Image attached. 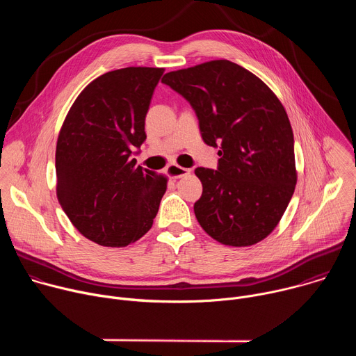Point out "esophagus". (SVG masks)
<instances>
[{
	"label": "esophagus",
	"instance_id": "1",
	"mask_svg": "<svg viewBox=\"0 0 356 356\" xmlns=\"http://www.w3.org/2000/svg\"><path fill=\"white\" fill-rule=\"evenodd\" d=\"M168 175L169 177L172 179H180V177H184V176H188L190 175V169L187 168H181L176 163H172L168 166Z\"/></svg>",
	"mask_w": 356,
	"mask_h": 356
}]
</instances>
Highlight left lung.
Masks as SVG:
<instances>
[{
  "label": "left lung",
  "instance_id": "left-lung-1",
  "mask_svg": "<svg viewBox=\"0 0 356 356\" xmlns=\"http://www.w3.org/2000/svg\"><path fill=\"white\" fill-rule=\"evenodd\" d=\"M162 83L188 101L202 140L220 147L217 170H194L202 183L197 221L224 245L262 241L280 221L297 181L282 103L261 79L229 60L170 72Z\"/></svg>",
  "mask_w": 356,
  "mask_h": 356
}]
</instances>
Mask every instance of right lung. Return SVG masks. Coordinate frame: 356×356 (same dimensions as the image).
Returning <instances> with one entry per match:
<instances>
[{"instance_id":"add662e5","label":"right lung","mask_w":356,"mask_h":356,"mask_svg":"<svg viewBox=\"0 0 356 356\" xmlns=\"http://www.w3.org/2000/svg\"><path fill=\"white\" fill-rule=\"evenodd\" d=\"M163 74L125 67L91 81L76 98L56 145L58 198L72 224L103 246H127L154 224L166 177L136 166L145 118Z\"/></svg>"}]
</instances>
